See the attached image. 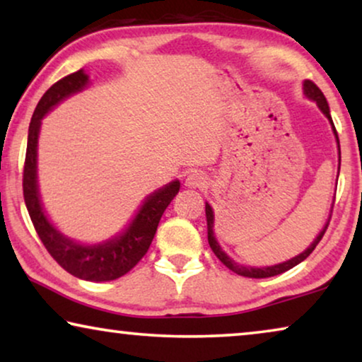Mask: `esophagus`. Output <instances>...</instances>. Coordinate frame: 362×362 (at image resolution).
<instances>
[{"mask_svg": "<svg viewBox=\"0 0 362 362\" xmlns=\"http://www.w3.org/2000/svg\"><path fill=\"white\" fill-rule=\"evenodd\" d=\"M206 185H207L206 173L191 171L189 175L186 176V186L187 187H192V189H201V187H206Z\"/></svg>", "mask_w": 362, "mask_h": 362, "instance_id": "obj_1", "label": "esophagus"}]
</instances>
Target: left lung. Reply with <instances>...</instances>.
<instances>
[{
  "label": "left lung",
  "instance_id": "obj_1",
  "mask_svg": "<svg viewBox=\"0 0 362 362\" xmlns=\"http://www.w3.org/2000/svg\"><path fill=\"white\" fill-rule=\"evenodd\" d=\"M303 88H305V95L311 98V100H315L318 103V107L321 108V112L325 113L326 117H328V120L331 122V125H333V130H334V135H336V140H338V133H336V128H334V123H333V118H331V113H329V107H328V102H326V98L323 95V92L320 90V87L316 86L315 82L311 81H305L303 83ZM338 145H339V140H338ZM339 165H341V151H339ZM206 219H207V240H209V245L212 252H214L217 259H219L222 264H224L227 269L235 272L237 275H242V276H249V279H267V276H275V275H280L284 274V272L293 269L295 265H298L300 262H303L306 257H308L311 252L315 250V247L320 244V240L323 239L326 229H328V224L325 226V229L320 232V235L316 237L313 244H311L308 249H306L303 254L293 257V259L288 260V262H284V264H279V265H274V267H262V269H254V267H244V265H237L234 260L230 259V257H227L226 252H222L221 245L217 244L216 237H214V230H212V227H214V212H212V207L207 204L206 202Z\"/></svg>",
  "mask_w": 362,
  "mask_h": 362
}]
</instances>
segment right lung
I'll list each match as a JSON object with an SVG mask.
<instances>
[{"instance_id": "obj_1", "label": "right lung", "mask_w": 362, "mask_h": 362, "mask_svg": "<svg viewBox=\"0 0 362 362\" xmlns=\"http://www.w3.org/2000/svg\"><path fill=\"white\" fill-rule=\"evenodd\" d=\"M88 77L83 71L69 74L57 81L39 100L33 113L28 133L26 160L23 170V194L26 202L29 217L39 239L49 254L64 270L74 276L88 281H108L120 279L143 259L150 249L153 237L156 234L158 224L163 212L173 197L180 191V181H173L148 197L141 209L128 229L115 239L98 245H81L67 237H64L44 216L41 201L37 194L36 181V158H37V136L41 120L54 105L64 98L82 90L87 86Z\"/></svg>"}]
</instances>
